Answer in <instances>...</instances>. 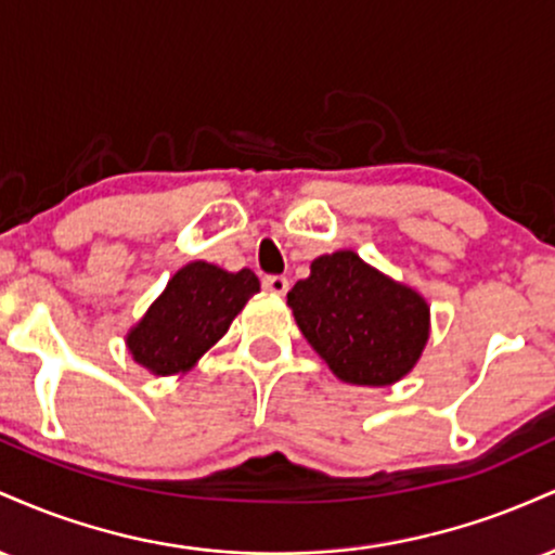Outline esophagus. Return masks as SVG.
I'll return each mask as SVG.
<instances>
[{
    "label": "esophagus",
    "instance_id": "obj_1",
    "mask_svg": "<svg viewBox=\"0 0 555 555\" xmlns=\"http://www.w3.org/2000/svg\"><path fill=\"white\" fill-rule=\"evenodd\" d=\"M263 289L271 292V295L284 297L289 292V279L286 276H266L263 279Z\"/></svg>",
    "mask_w": 555,
    "mask_h": 555
}]
</instances>
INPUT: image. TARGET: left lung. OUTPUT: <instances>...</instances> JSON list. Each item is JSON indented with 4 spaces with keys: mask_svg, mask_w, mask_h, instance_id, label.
<instances>
[{
    "mask_svg": "<svg viewBox=\"0 0 555 555\" xmlns=\"http://www.w3.org/2000/svg\"><path fill=\"white\" fill-rule=\"evenodd\" d=\"M286 305L310 347L344 384H397L415 367L430 336L428 302L352 250L315 258Z\"/></svg>",
    "mask_w": 555,
    "mask_h": 555,
    "instance_id": "1",
    "label": "left lung"
}]
</instances>
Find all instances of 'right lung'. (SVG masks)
Here are the masks:
<instances>
[{
    "mask_svg": "<svg viewBox=\"0 0 555 555\" xmlns=\"http://www.w3.org/2000/svg\"><path fill=\"white\" fill-rule=\"evenodd\" d=\"M256 292L260 282L250 269L229 273L206 260L188 263L130 328L127 349L154 375L190 371Z\"/></svg>",
    "mask_w": 555,
    "mask_h": 555,
    "instance_id": "1",
    "label": "right lung"
}]
</instances>
